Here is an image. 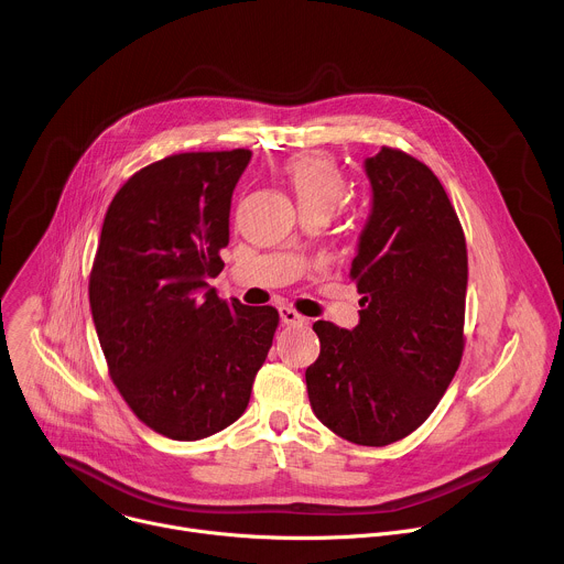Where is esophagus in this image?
I'll return each mask as SVG.
<instances>
[{
    "instance_id": "obj_1",
    "label": "esophagus",
    "mask_w": 564,
    "mask_h": 564,
    "mask_svg": "<svg viewBox=\"0 0 564 564\" xmlns=\"http://www.w3.org/2000/svg\"><path fill=\"white\" fill-rule=\"evenodd\" d=\"M279 316H281L283 324H288V326H305L307 324V318L303 314H299L296 310H292L288 305L279 307Z\"/></svg>"
}]
</instances>
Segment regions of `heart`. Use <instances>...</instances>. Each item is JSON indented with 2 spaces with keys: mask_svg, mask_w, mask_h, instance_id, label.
<instances>
[{
  "mask_svg": "<svg viewBox=\"0 0 564 564\" xmlns=\"http://www.w3.org/2000/svg\"><path fill=\"white\" fill-rule=\"evenodd\" d=\"M283 176L288 178L299 209H335L346 192L344 176L335 160L328 153L305 151L292 155L283 165Z\"/></svg>",
  "mask_w": 564,
  "mask_h": 564,
  "instance_id": "heart-1",
  "label": "heart"
}]
</instances>
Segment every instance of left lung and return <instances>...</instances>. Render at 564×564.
I'll list each match as a JSON object with an SVG mask.
<instances>
[{"label":"left lung","instance_id":"8db88e82","mask_svg":"<svg viewBox=\"0 0 564 564\" xmlns=\"http://www.w3.org/2000/svg\"><path fill=\"white\" fill-rule=\"evenodd\" d=\"M364 172L370 214L350 270L359 324L316 321L321 352L305 383L321 424L352 444L386 446L422 426L455 377L468 261L457 214L424 163L381 147Z\"/></svg>","mask_w":564,"mask_h":564}]
</instances>
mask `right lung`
Here are the masks:
<instances>
[{
	"instance_id": "right-lung-1",
	"label": "right lung",
	"mask_w": 564,
	"mask_h": 564,
	"mask_svg": "<svg viewBox=\"0 0 564 564\" xmlns=\"http://www.w3.org/2000/svg\"><path fill=\"white\" fill-rule=\"evenodd\" d=\"M250 149L178 153L140 170L111 200L89 281L96 333L129 409L178 442L246 413L279 326L272 305L220 301L231 194Z\"/></svg>"
}]
</instances>
